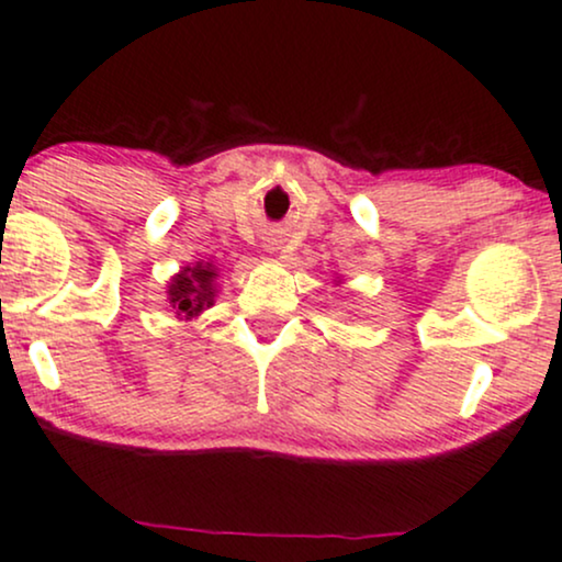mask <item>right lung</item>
Segmentation results:
<instances>
[{"label": "right lung", "mask_w": 562, "mask_h": 562, "mask_svg": "<svg viewBox=\"0 0 562 562\" xmlns=\"http://www.w3.org/2000/svg\"><path fill=\"white\" fill-rule=\"evenodd\" d=\"M214 279H217V268L212 262L186 265L180 273L169 279L167 300L180 321L196 318L199 313L214 305V297H217Z\"/></svg>", "instance_id": "right-lung-1"}]
</instances>
